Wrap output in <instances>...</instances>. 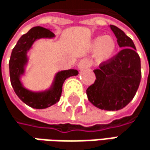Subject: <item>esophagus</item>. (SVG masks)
Wrapping results in <instances>:
<instances>
[{
  "mask_svg": "<svg viewBox=\"0 0 150 150\" xmlns=\"http://www.w3.org/2000/svg\"><path fill=\"white\" fill-rule=\"evenodd\" d=\"M79 69L80 70V71H83V70H85V69H87L88 67H90V61H89V59H81L80 61H79Z\"/></svg>",
  "mask_w": 150,
  "mask_h": 150,
  "instance_id": "esophagus-1",
  "label": "esophagus"
}]
</instances>
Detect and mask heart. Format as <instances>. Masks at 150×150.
I'll list each match as a JSON object with an SVG mask.
<instances>
[{
    "instance_id": "b5f03b06",
    "label": "heart",
    "mask_w": 150,
    "mask_h": 150,
    "mask_svg": "<svg viewBox=\"0 0 150 150\" xmlns=\"http://www.w3.org/2000/svg\"><path fill=\"white\" fill-rule=\"evenodd\" d=\"M117 48V40L111 35L97 36L90 42V49L94 52L95 62L98 65L110 62L115 56Z\"/></svg>"
}]
</instances>
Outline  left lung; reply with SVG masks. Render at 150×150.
I'll list each match as a JSON object with an SVG mask.
<instances>
[{
  "mask_svg": "<svg viewBox=\"0 0 150 150\" xmlns=\"http://www.w3.org/2000/svg\"><path fill=\"white\" fill-rule=\"evenodd\" d=\"M122 48L110 62L94 70L95 83L88 87V100L104 110L124 108L135 97L141 81V60L132 40L116 26L110 25Z\"/></svg>",
  "mask_w": 150,
  "mask_h": 150,
  "instance_id": "left-lung-1",
  "label": "left lung"
}]
</instances>
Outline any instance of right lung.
I'll list each match as a JSON object with an SVG mask.
<instances>
[{
	"instance_id": "add662e5",
	"label": "right lung",
	"mask_w": 150,
	"mask_h": 150,
	"mask_svg": "<svg viewBox=\"0 0 150 150\" xmlns=\"http://www.w3.org/2000/svg\"><path fill=\"white\" fill-rule=\"evenodd\" d=\"M55 37L50 28L42 27L31 28L20 38L11 53L9 60L11 84L18 98L23 103L34 109H46L58 103L66 79L79 74V71L75 69L59 71L55 73L52 84L42 91H32L23 84L21 78L26 75V69L29 62L28 52L32 49L33 45L38 40L54 39Z\"/></svg>"
}]
</instances>
